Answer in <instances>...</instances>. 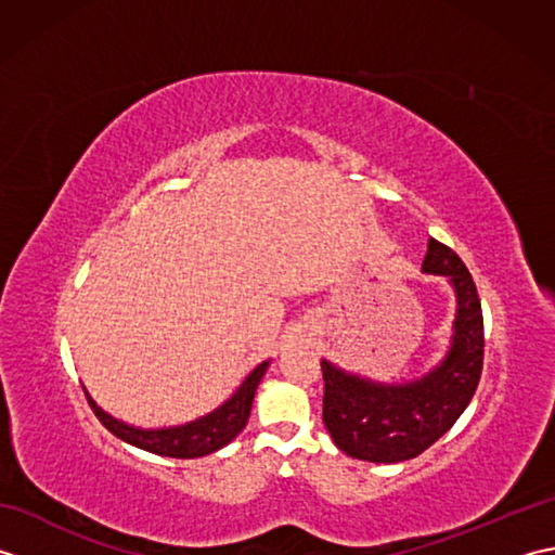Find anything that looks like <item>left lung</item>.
I'll return each instance as SVG.
<instances>
[{
	"label": "left lung",
	"mask_w": 555,
	"mask_h": 555,
	"mask_svg": "<svg viewBox=\"0 0 555 555\" xmlns=\"http://www.w3.org/2000/svg\"><path fill=\"white\" fill-rule=\"evenodd\" d=\"M422 271L451 279L457 296L453 344L427 376L388 386L336 370L322 360L324 427L350 457L400 463L439 441L473 400L485 364V317L477 286L451 247L429 238Z\"/></svg>",
	"instance_id": "obj_1"
}]
</instances>
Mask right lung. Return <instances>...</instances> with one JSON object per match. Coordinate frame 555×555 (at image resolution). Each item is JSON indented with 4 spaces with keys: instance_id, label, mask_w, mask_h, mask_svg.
<instances>
[{
    "instance_id": "right-lung-1",
    "label": "right lung",
    "mask_w": 555,
    "mask_h": 555,
    "mask_svg": "<svg viewBox=\"0 0 555 555\" xmlns=\"http://www.w3.org/2000/svg\"><path fill=\"white\" fill-rule=\"evenodd\" d=\"M264 370H267V362L257 364V367L247 374V379L238 386V391H235L221 408L209 412L207 417H199L195 422L183 424V427H169V429H135L131 424L114 420L102 408H98V403L88 396V391L86 396L98 420L114 436H119L121 441L143 448V451H150V453L185 460V457H199V455L215 453L243 431L247 417H250L253 398L259 386V379L264 376Z\"/></svg>"
}]
</instances>
